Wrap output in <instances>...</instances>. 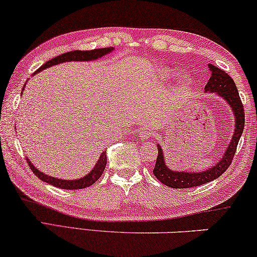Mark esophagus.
Here are the masks:
<instances>
[{"label": "esophagus", "instance_id": "esophagus-1", "mask_svg": "<svg viewBox=\"0 0 257 257\" xmlns=\"http://www.w3.org/2000/svg\"><path fill=\"white\" fill-rule=\"evenodd\" d=\"M140 137L143 140H148L150 137V129L148 128H142L140 130Z\"/></svg>", "mask_w": 257, "mask_h": 257}]
</instances>
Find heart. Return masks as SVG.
Segmentation results:
<instances>
[{
	"instance_id": "heart-1",
	"label": "heart",
	"mask_w": 257,
	"mask_h": 257,
	"mask_svg": "<svg viewBox=\"0 0 257 257\" xmlns=\"http://www.w3.org/2000/svg\"><path fill=\"white\" fill-rule=\"evenodd\" d=\"M175 74H177V71L172 70V69H162V70H160V75H162L164 78L173 77ZM189 80H190V78H189L188 75H182L181 78H180V83L185 85V84L189 83Z\"/></svg>"
}]
</instances>
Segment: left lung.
Listing matches in <instances>:
<instances>
[{
  "mask_svg": "<svg viewBox=\"0 0 257 257\" xmlns=\"http://www.w3.org/2000/svg\"><path fill=\"white\" fill-rule=\"evenodd\" d=\"M209 68L211 76H210L208 83H206L204 87V92H214V93H217L219 97L223 98L227 102V105L231 107L235 122L234 133H233L231 143L227 145L226 150L223 153V158L219 160V163L216 164V166L209 168L206 171L198 172V173L185 171H172L171 168L166 166L162 147L157 144L158 157H157L153 174H155V177L160 182L167 187H171V188H191V187L204 185L206 182H210L214 179L219 178L227 170L228 166L231 165L233 157L235 155L239 140L241 135H242L244 128V110L234 80L224 70L214 67L213 64H209Z\"/></svg>",
  "mask_w": 257,
  "mask_h": 257,
  "instance_id": "1",
  "label": "left lung"
}]
</instances>
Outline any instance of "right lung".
I'll return each mask as SVG.
<instances>
[{
	"label": "right lung",
	"mask_w": 257,
	"mask_h": 257,
	"mask_svg": "<svg viewBox=\"0 0 257 257\" xmlns=\"http://www.w3.org/2000/svg\"><path fill=\"white\" fill-rule=\"evenodd\" d=\"M113 47H107V48H98V49H92V51H72V52H68L64 53V54H61L59 56L54 57V59L47 61V62L44 63L38 70L34 72L33 75H36L37 72H39L41 70H44L46 68H49L52 66H55V64L59 63H63V62H68V61H93L97 60L99 57L107 55L108 53L113 51ZM28 160V164L31 170L34 174L37 175L40 180H43L44 182H47L49 185L55 186L57 188L61 189H82V188H86V187H90L93 185V183L97 181V180L101 177L102 172H104L106 164H107V156H106V150L101 153L100 157H99L98 163L95 164V166L93 167L89 174L85 175L84 178L80 179H76V180H62V179H56L53 177H49V175H46L43 172L38 171L36 167L33 166V164L30 162L29 158H26Z\"/></svg>",
	"instance_id": "obj_1"
}]
</instances>
